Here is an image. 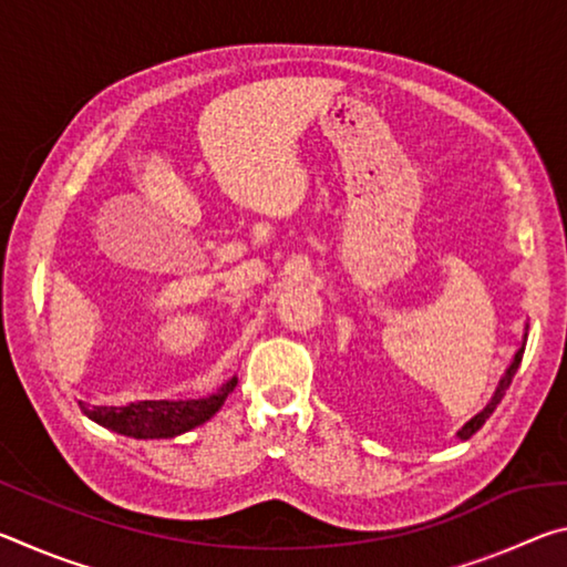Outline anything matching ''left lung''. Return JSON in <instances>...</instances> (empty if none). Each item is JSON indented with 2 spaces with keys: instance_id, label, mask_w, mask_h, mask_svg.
I'll return each mask as SVG.
<instances>
[{
  "instance_id": "obj_1",
  "label": "left lung",
  "mask_w": 567,
  "mask_h": 567,
  "mask_svg": "<svg viewBox=\"0 0 567 567\" xmlns=\"http://www.w3.org/2000/svg\"><path fill=\"white\" fill-rule=\"evenodd\" d=\"M523 352H525V344H523V348H520V350H517V352H515V360H513V364H511V368H507V372H505V375H503V380H501V385H497V390H495V395H493V400H491V402H487V408H485L483 412H477V415H475L473 420H470V422H465V427H463V430H460V433H457V435H460V440H467V437H473V435L477 433V430L485 425V420L493 415V412H495V408H497V405H501V400H503V395H505V390H507V388H511V382H513V378H515V372H517V368H520Z\"/></svg>"
}]
</instances>
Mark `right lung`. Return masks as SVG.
I'll return each mask as SVG.
<instances>
[{
    "mask_svg": "<svg viewBox=\"0 0 567 567\" xmlns=\"http://www.w3.org/2000/svg\"><path fill=\"white\" fill-rule=\"evenodd\" d=\"M235 385L237 378L227 380L215 395L199 400H140L130 402L124 408H80L84 415H90L94 422H100V425L114 430L120 435L137 440L175 437L213 417L225 405V400L235 390Z\"/></svg>",
    "mask_w": 567,
    "mask_h": 567,
    "instance_id": "1",
    "label": "right lung"
}]
</instances>
